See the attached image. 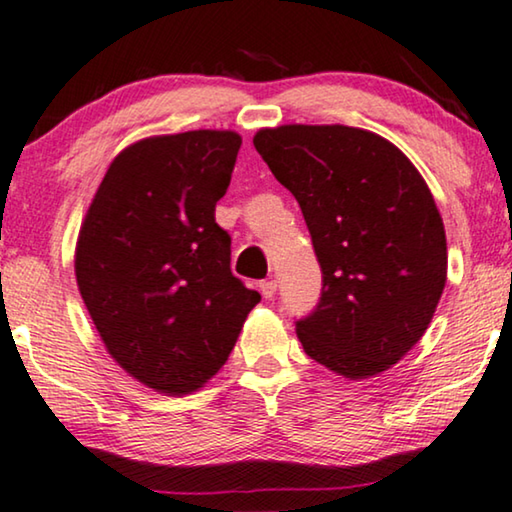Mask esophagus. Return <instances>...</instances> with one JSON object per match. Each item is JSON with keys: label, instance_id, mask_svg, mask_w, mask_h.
<instances>
[{"label": "esophagus", "instance_id": "esophagus-1", "mask_svg": "<svg viewBox=\"0 0 512 512\" xmlns=\"http://www.w3.org/2000/svg\"><path fill=\"white\" fill-rule=\"evenodd\" d=\"M261 293H263L265 300H272L274 293H277V281H263Z\"/></svg>", "mask_w": 512, "mask_h": 512}]
</instances>
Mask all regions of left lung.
<instances>
[{
    "mask_svg": "<svg viewBox=\"0 0 512 512\" xmlns=\"http://www.w3.org/2000/svg\"><path fill=\"white\" fill-rule=\"evenodd\" d=\"M254 145L300 203L323 272L316 311L295 332L348 381L397 365L432 323L448 279L432 191L390 140L346 124L258 129Z\"/></svg>",
    "mask_w": 512,
    "mask_h": 512,
    "instance_id": "1",
    "label": "left lung"
}]
</instances>
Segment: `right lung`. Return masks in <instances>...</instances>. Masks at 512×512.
<instances>
[{
    "instance_id": "right-lung-1",
    "label": "right lung",
    "mask_w": 512,
    "mask_h": 512,
    "mask_svg": "<svg viewBox=\"0 0 512 512\" xmlns=\"http://www.w3.org/2000/svg\"><path fill=\"white\" fill-rule=\"evenodd\" d=\"M240 145L231 129L140 138L110 161L80 224L73 268L94 328L161 395L201 390L261 302L233 277L214 221Z\"/></svg>"
}]
</instances>
